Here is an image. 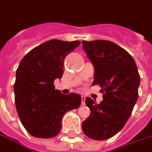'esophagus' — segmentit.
<instances>
[{
	"instance_id": "obj_1",
	"label": "esophagus",
	"mask_w": 152,
	"mask_h": 152,
	"mask_svg": "<svg viewBox=\"0 0 152 152\" xmlns=\"http://www.w3.org/2000/svg\"><path fill=\"white\" fill-rule=\"evenodd\" d=\"M81 99H82V104H83V105H84V104H85V100H86V98H85V96L82 95V96H81Z\"/></svg>"
}]
</instances>
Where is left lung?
Returning a JSON list of instances; mask_svg holds the SVG:
<instances>
[{
    "label": "left lung",
    "instance_id": "1",
    "mask_svg": "<svg viewBox=\"0 0 152 152\" xmlns=\"http://www.w3.org/2000/svg\"><path fill=\"white\" fill-rule=\"evenodd\" d=\"M82 44L95 70L93 85L98 84L103 93L99 104L86 98L91 113L83 122V132L94 140H107L122 130L131 116L137 101L140 75L131 54L115 43L100 39Z\"/></svg>",
    "mask_w": 152,
    "mask_h": 152
}]
</instances>
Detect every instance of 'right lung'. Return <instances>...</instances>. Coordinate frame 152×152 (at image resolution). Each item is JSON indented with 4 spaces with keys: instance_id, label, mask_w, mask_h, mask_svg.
<instances>
[{
    "instance_id": "1",
    "label": "right lung",
    "mask_w": 152,
    "mask_h": 152,
    "mask_svg": "<svg viewBox=\"0 0 152 152\" xmlns=\"http://www.w3.org/2000/svg\"><path fill=\"white\" fill-rule=\"evenodd\" d=\"M80 43L51 39L30 50L20 63L14 84L15 102L22 125L31 136H57L63 116L80 106L79 94H62L54 85L56 78H62L65 57Z\"/></svg>"
}]
</instances>
